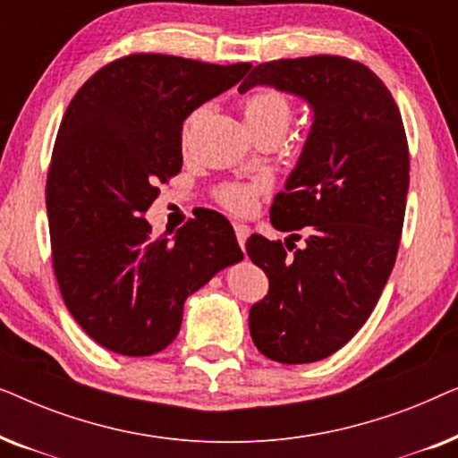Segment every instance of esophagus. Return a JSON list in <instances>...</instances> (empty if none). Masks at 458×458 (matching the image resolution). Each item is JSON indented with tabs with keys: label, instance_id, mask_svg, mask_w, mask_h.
<instances>
[{
	"label": "esophagus",
	"instance_id": "1",
	"mask_svg": "<svg viewBox=\"0 0 458 458\" xmlns=\"http://www.w3.org/2000/svg\"><path fill=\"white\" fill-rule=\"evenodd\" d=\"M233 227H235L237 242H240V246L243 248V246H246V240L250 237V227H248V225H243V223H235Z\"/></svg>",
	"mask_w": 458,
	"mask_h": 458
}]
</instances>
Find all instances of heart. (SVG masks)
<instances>
[{"label": "heart", "instance_id": "obj_1", "mask_svg": "<svg viewBox=\"0 0 458 458\" xmlns=\"http://www.w3.org/2000/svg\"><path fill=\"white\" fill-rule=\"evenodd\" d=\"M206 114V108H199L193 112L187 121L185 135L190 133V129L196 124L199 118ZM293 116L292 102L287 99L284 93L275 89H259L254 91L252 96L243 99V118H246V124L250 133H262V131H281L285 133V129L290 127ZM267 187V181H254V183H229L223 185L221 190L216 191L218 202H221L225 208L242 212L246 215L254 208L256 198L259 193Z\"/></svg>", "mask_w": 458, "mask_h": 458}]
</instances>
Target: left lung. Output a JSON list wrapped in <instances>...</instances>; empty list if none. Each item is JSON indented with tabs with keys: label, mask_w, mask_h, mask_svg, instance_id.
Segmentation results:
<instances>
[{
	"label": "left lung",
	"mask_w": 458,
	"mask_h": 458,
	"mask_svg": "<svg viewBox=\"0 0 458 458\" xmlns=\"http://www.w3.org/2000/svg\"><path fill=\"white\" fill-rule=\"evenodd\" d=\"M256 85L302 98L315 112L298 165L271 206L273 227L306 229V246L287 256L284 243L262 235L246 243L268 277L265 300L250 309L256 348L284 365H304L352 340L384 292L403 233L409 143L392 93L360 62L273 60L256 66L240 93Z\"/></svg>",
	"instance_id": "left-lung-1"
}]
</instances>
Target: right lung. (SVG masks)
<instances>
[{"mask_svg": "<svg viewBox=\"0 0 458 458\" xmlns=\"http://www.w3.org/2000/svg\"><path fill=\"white\" fill-rule=\"evenodd\" d=\"M252 64L131 54L93 74L68 104L47 173L54 273L87 335L123 356L165 350L187 296L243 259L215 210L193 212L173 240L143 218L183 165V121L240 83Z\"/></svg>", "mask_w": 458, "mask_h": 458, "instance_id": "add662e5", "label": "right lung"}]
</instances>
